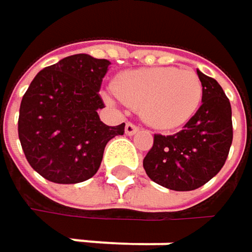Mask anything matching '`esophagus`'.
Listing matches in <instances>:
<instances>
[{"instance_id":"34e87169","label":"esophagus","mask_w":252,"mask_h":252,"mask_svg":"<svg viewBox=\"0 0 252 252\" xmlns=\"http://www.w3.org/2000/svg\"><path fill=\"white\" fill-rule=\"evenodd\" d=\"M138 131V126H135V124H132V123H126V132L128 135H132V134H135Z\"/></svg>"}]
</instances>
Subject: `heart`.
I'll return each mask as SVG.
<instances>
[{
    "instance_id": "obj_1",
    "label": "heart",
    "mask_w": 252,
    "mask_h": 252,
    "mask_svg": "<svg viewBox=\"0 0 252 252\" xmlns=\"http://www.w3.org/2000/svg\"><path fill=\"white\" fill-rule=\"evenodd\" d=\"M117 96L140 109L149 126L169 129L185 124L200 108L203 83L191 70L152 67L121 73L114 83Z\"/></svg>"
}]
</instances>
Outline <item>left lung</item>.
<instances>
[{
  "mask_svg": "<svg viewBox=\"0 0 252 252\" xmlns=\"http://www.w3.org/2000/svg\"><path fill=\"white\" fill-rule=\"evenodd\" d=\"M203 103L194 117L171 135L155 134L143 160L146 174L174 191H192L223 168L233 138L230 102L220 84L200 71Z\"/></svg>",
  "mask_w": 252,
  "mask_h": 252,
  "instance_id": "left-lung-1",
  "label": "left lung"
}]
</instances>
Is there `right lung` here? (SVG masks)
<instances>
[{
    "label": "right lung",
    "mask_w": 252,
    "mask_h": 252,
    "mask_svg": "<svg viewBox=\"0 0 252 252\" xmlns=\"http://www.w3.org/2000/svg\"><path fill=\"white\" fill-rule=\"evenodd\" d=\"M108 60L77 54L37 73L20 105L19 138L29 165L55 184H77L94 175L106 143L126 124H103L99 94Z\"/></svg>",
    "instance_id": "1"
}]
</instances>
